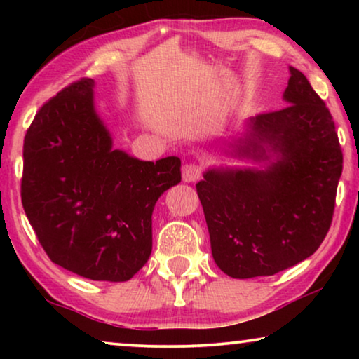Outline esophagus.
Here are the masks:
<instances>
[{"mask_svg": "<svg viewBox=\"0 0 359 359\" xmlns=\"http://www.w3.org/2000/svg\"><path fill=\"white\" fill-rule=\"evenodd\" d=\"M201 173H203V166L199 163H186L183 166V180L188 181V183L199 180Z\"/></svg>", "mask_w": 359, "mask_h": 359, "instance_id": "1", "label": "esophagus"}]
</instances>
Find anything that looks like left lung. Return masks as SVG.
I'll return each mask as SVG.
<instances>
[{"mask_svg": "<svg viewBox=\"0 0 359 359\" xmlns=\"http://www.w3.org/2000/svg\"><path fill=\"white\" fill-rule=\"evenodd\" d=\"M287 106L252 117L235 155L266 170H209L196 184L214 262L229 276H273L311 257L332 225L343 154L335 122L304 73L289 68Z\"/></svg>", "mask_w": 359, "mask_h": 359, "instance_id": "8db88e82", "label": "left lung"}]
</instances>
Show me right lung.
<instances>
[{"instance_id":"obj_1","label":"right lung","mask_w":359,"mask_h":359,"mask_svg":"<svg viewBox=\"0 0 359 359\" xmlns=\"http://www.w3.org/2000/svg\"><path fill=\"white\" fill-rule=\"evenodd\" d=\"M81 78L37 111L24 137L22 208L43 252L93 281H129L151 253V212L181 181V160L112 149Z\"/></svg>"}]
</instances>
